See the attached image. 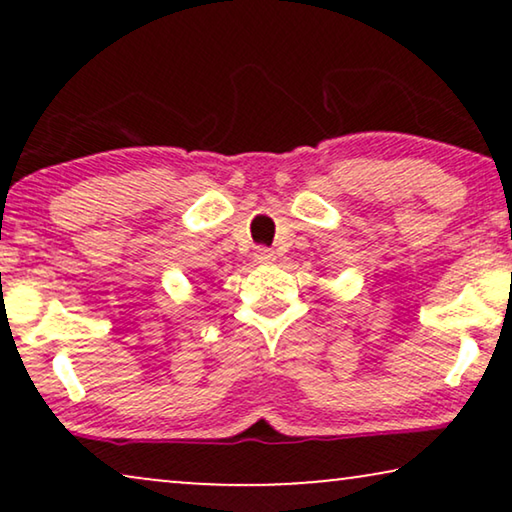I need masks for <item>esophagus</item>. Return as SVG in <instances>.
<instances>
[{
  "label": "esophagus",
  "instance_id": "esophagus-1",
  "mask_svg": "<svg viewBox=\"0 0 512 512\" xmlns=\"http://www.w3.org/2000/svg\"><path fill=\"white\" fill-rule=\"evenodd\" d=\"M254 258H256L258 263H270V261H275V251H270V249H265V247H258L254 251Z\"/></svg>",
  "mask_w": 512,
  "mask_h": 512
}]
</instances>
